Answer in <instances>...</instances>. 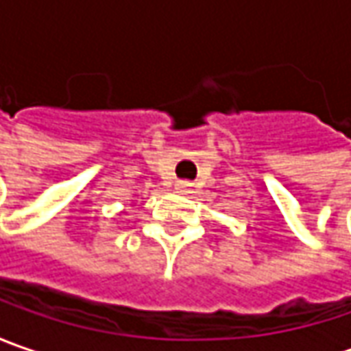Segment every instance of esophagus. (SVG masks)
Masks as SVG:
<instances>
[{"label":"esophagus","mask_w":351,"mask_h":351,"mask_svg":"<svg viewBox=\"0 0 351 351\" xmlns=\"http://www.w3.org/2000/svg\"><path fill=\"white\" fill-rule=\"evenodd\" d=\"M191 187H193V183H191V182H178V183H176V189H178L180 193H189V191H191Z\"/></svg>","instance_id":"obj_1"}]
</instances>
